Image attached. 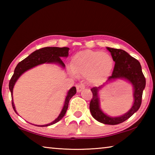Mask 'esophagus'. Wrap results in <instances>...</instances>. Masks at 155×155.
<instances>
[{
  "mask_svg": "<svg viewBox=\"0 0 155 155\" xmlns=\"http://www.w3.org/2000/svg\"><path fill=\"white\" fill-rule=\"evenodd\" d=\"M76 87H77V90L78 92H80L81 90H83V89H85V85H84L83 83H78L76 85Z\"/></svg>",
  "mask_w": 155,
  "mask_h": 155,
  "instance_id": "1",
  "label": "esophagus"
}]
</instances>
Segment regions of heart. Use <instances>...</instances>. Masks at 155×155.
<instances>
[{
    "label": "heart",
    "instance_id": "b5f03b06",
    "mask_svg": "<svg viewBox=\"0 0 155 155\" xmlns=\"http://www.w3.org/2000/svg\"><path fill=\"white\" fill-rule=\"evenodd\" d=\"M114 66L112 57L101 51H85L73 57L71 67L75 74H89L94 83L104 82L109 77Z\"/></svg>",
    "mask_w": 155,
    "mask_h": 155
}]
</instances>
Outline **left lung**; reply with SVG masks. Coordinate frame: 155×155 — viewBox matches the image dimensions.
Segmentation results:
<instances>
[{"label": "left lung", "mask_w": 155, "mask_h": 155, "mask_svg": "<svg viewBox=\"0 0 155 155\" xmlns=\"http://www.w3.org/2000/svg\"><path fill=\"white\" fill-rule=\"evenodd\" d=\"M107 49L111 52L113 60L115 61L112 74L108 77L107 81H111L120 78H124L129 81L134 87V104L130 111L122 116L109 117L101 111L99 107L98 91L101 87H94L91 89L93 96L90 101V110L91 115L97 121L105 124L115 125L126 121L140 109L142 100L143 90L146 86V78L141 70L140 63L134 57H131L122 49L109 47H107Z\"/></svg>", "instance_id": "obj_1"}]
</instances>
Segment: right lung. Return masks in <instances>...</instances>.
<instances>
[{
  "mask_svg": "<svg viewBox=\"0 0 155 155\" xmlns=\"http://www.w3.org/2000/svg\"><path fill=\"white\" fill-rule=\"evenodd\" d=\"M68 51H69V48H67V47H63V48H59V47H44V48L34 51L33 53L28 55L27 58H25L22 61L18 63V64L15 68L14 73L11 79H10L9 83V88L12 94V104L13 109H14V111L16 114L17 112L15 111L14 101H13V88H14L15 82H16L18 78L20 77V75L27 71V70L31 69V68L35 67L38 65L44 64V63H58V64L62 65L63 67H65V64L61 61V59H60V57H68ZM76 93H77V89H76L75 87H72L68 91V95L65 100L64 108H63L59 117L54 121L50 123V124L41 125L40 127L51 126L52 124H55L57 122H59L60 120L62 119L63 117L65 115V113H66L70 100L71 99L73 96L75 95ZM38 127H40V126H38Z\"/></svg>",
  "mask_w": 155,
  "mask_h": 155,
  "instance_id": "add662e5",
  "label": "right lung"
}]
</instances>
